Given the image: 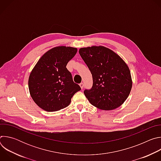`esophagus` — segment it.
Wrapping results in <instances>:
<instances>
[{
    "instance_id": "obj_1",
    "label": "esophagus",
    "mask_w": 161,
    "mask_h": 161,
    "mask_svg": "<svg viewBox=\"0 0 161 161\" xmlns=\"http://www.w3.org/2000/svg\"><path fill=\"white\" fill-rule=\"evenodd\" d=\"M80 86L81 87V88L82 89L83 88V86H84V84H83V83H80Z\"/></svg>"
}]
</instances>
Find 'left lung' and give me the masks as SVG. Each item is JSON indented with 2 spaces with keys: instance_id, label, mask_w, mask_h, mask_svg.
<instances>
[{
  "instance_id": "left-lung-1",
  "label": "left lung",
  "mask_w": 161,
  "mask_h": 161,
  "mask_svg": "<svg viewBox=\"0 0 161 161\" xmlns=\"http://www.w3.org/2000/svg\"><path fill=\"white\" fill-rule=\"evenodd\" d=\"M80 55L93 78V86L84 94L94 106L109 111L120 107L132 86L130 71L125 61L103 46L81 48Z\"/></svg>"
}]
</instances>
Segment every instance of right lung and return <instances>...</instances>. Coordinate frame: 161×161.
<instances>
[{
	"label": "right lung",
	"instance_id": "obj_1",
	"mask_svg": "<svg viewBox=\"0 0 161 161\" xmlns=\"http://www.w3.org/2000/svg\"><path fill=\"white\" fill-rule=\"evenodd\" d=\"M77 51L76 48L65 46L54 47L46 52L32 69L28 81L29 92L43 110L53 112L68 106L75 94L81 90L66 68Z\"/></svg>",
	"mask_w": 161,
	"mask_h": 161
}]
</instances>
